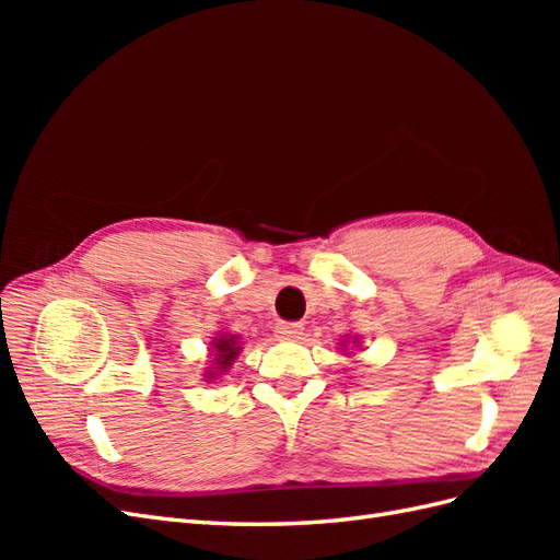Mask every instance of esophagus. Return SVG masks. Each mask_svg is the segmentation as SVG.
<instances>
[{"label":"esophagus","instance_id":"34e87169","mask_svg":"<svg viewBox=\"0 0 560 560\" xmlns=\"http://www.w3.org/2000/svg\"><path fill=\"white\" fill-rule=\"evenodd\" d=\"M303 327L299 322H278L276 325V336L282 338V341H292V338H299Z\"/></svg>","mask_w":560,"mask_h":560}]
</instances>
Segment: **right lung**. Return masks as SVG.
<instances>
[{"label": "right lung", "instance_id": "right-lung-1", "mask_svg": "<svg viewBox=\"0 0 560 560\" xmlns=\"http://www.w3.org/2000/svg\"><path fill=\"white\" fill-rule=\"evenodd\" d=\"M235 341H233V336L231 338H219L217 341V364H219V369H226L233 360H235V354H238V348L233 346Z\"/></svg>", "mask_w": 560, "mask_h": 560}]
</instances>
